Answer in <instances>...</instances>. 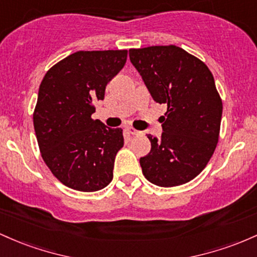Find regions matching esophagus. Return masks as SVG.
I'll use <instances>...</instances> for the list:
<instances>
[{
	"mask_svg": "<svg viewBox=\"0 0 257 257\" xmlns=\"http://www.w3.org/2000/svg\"><path fill=\"white\" fill-rule=\"evenodd\" d=\"M127 131H128L131 135H141V134H142V132L138 131V130L134 128V127H127Z\"/></svg>",
	"mask_w": 257,
	"mask_h": 257,
	"instance_id": "1",
	"label": "esophagus"
}]
</instances>
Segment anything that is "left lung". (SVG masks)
<instances>
[{"label": "left lung", "instance_id": "1", "mask_svg": "<svg viewBox=\"0 0 257 257\" xmlns=\"http://www.w3.org/2000/svg\"><path fill=\"white\" fill-rule=\"evenodd\" d=\"M128 54L153 99L167 104L161 137L148 135L152 149L140 159L144 177L159 187L189 182L205 169L220 136L222 100L214 76L205 63L174 45Z\"/></svg>", "mask_w": 257, "mask_h": 257}]
</instances>
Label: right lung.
<instances>
[{
  "label": "right lung",
  "mask_w": 257,
  "mask_h": 257,
  "mask_svg": "<svg viewBox=\"0 0 257 257\" xmlns=\"http://www.w3.org/2000/svg\"><path fill=\"white\" fill-rule=\"evenodd\" d=\"M126 59V50L75 52L52 66L40 85L34 110L40 152L52 174L75 191H99L113 180L122 130L91 115Z\"/></svg>",
  "instance_id": "add662e5"
}]
</instances>
